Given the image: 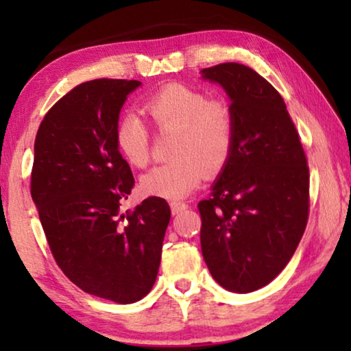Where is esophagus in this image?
Returning <instances> with one entry per match:
<instances>
[{"label": "esophagus", "mask_w": 351, "mask_h": 351, "mask_svg": "<svg viewBox=\"0 0 351 351\" xmlns=\"http://www.w3.org/2000/svg\"><path fill=\"white\" fill-rule=\"evenodd\" d=\"M186 208H189V204L184 203V201H172L171 203V210L174 215L182 213V210H185Z\"/></svg>", "instance_id": "1"}]
</instances>
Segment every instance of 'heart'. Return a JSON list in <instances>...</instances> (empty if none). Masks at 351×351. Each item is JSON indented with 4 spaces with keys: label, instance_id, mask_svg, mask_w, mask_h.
I'll return each instance as SVG.
<instances>
[{
    "label": "heart",
    "instance_id": "1",
    "mask_svg": "<svg viewBox=\"0 0 351 351\" xmlns=\"http://www.w3.org/2000/svg\"><path fill=\"white\" fill-rule=\"evenodd\" d=\"M143 110L158 131H172L171 156L141 179L143 193L166 199L190 195L203 179L204 171H222L233 152L234 114L228 104L210 100L203 90L185 84H167L156 90ZM118 152L131 166L143 167L150 160V132L136 114L119 118L114 128Z\"/></svg>",
    "mask_w": 351,
    "mask_h": 351
}]
</instances>
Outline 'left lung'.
<instances>
[{"label": "left lung", "mask_w": 351, "mask_h": 351, "mask_svg": "<svg viewBox=\"0 0 351 351\" xmlns=\"http://www.w3.org/2000/svg\"><path fill=\"white\" fill-rule=\"evenodd\" d=\"M232 100L234 143L209 198L198 203L201 251L220 286L246 294L280 275L308 222L310 174L280 93L237 62L204 69Z\"/></svg>", "instance_id": "8db88e82"}]
</instances>
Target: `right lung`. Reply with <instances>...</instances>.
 Segmentation results:
<instances>
[{
  "label": "right lung",
  "instance_id": "add662e5",
  "mask_svg": "<svg viewBox=\"0 0 351 351\" xmlns=\"http://www.w3.org/2000/svg\"><path fill=\"white\" fill-rule=\"evenodd\" d=\"M138 86L102 78L66 93L40 124L32 169V198L57 265L80 289L117 304L152 291L171 220L158 196L121 210L134 177L114 128Z\"/></svg>",
  "mask_w": 351,
  "mask_h": 351
}]
</instances>
